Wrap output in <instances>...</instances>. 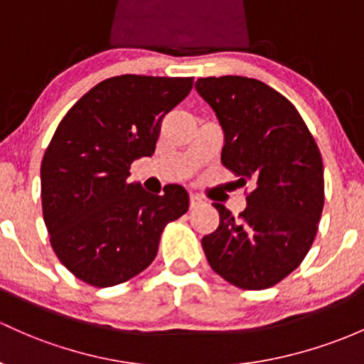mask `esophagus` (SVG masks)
I'll return each mask as SVG.
<instances>
[{"instance_id": "34e87169", "label": "esophagus", "mask_w": 364, "mask_h": 364, "mask_svg": "<svg viewBox=\"0 0 364 364\" xmlns=\"http://www.w3.org/2000/svg\"><path fill=\"white\" fill-rule=\"evenodd\" d=\"M203 199L198 196V194H191L189 196V205H191V208H198V206H201L203 205Z\"/></svg>"}]
</instances>
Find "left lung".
<instances>
[{
    "label": "left lung",
    "instance_id": "obj_1",
    "mask_svg": "<svg viewBox=\"0 0 364 364\" xmlns=\"http://www.w3.org/2000/svg\"><path fill=\"white\" fill-rule=\"evenodd\" d=\"M222 132V165L250 182L246 208L220 215L201 240L210 267L243 290H265L295 271L311 250L324 203L323 159L290 100L253 77H199L194 85Z\"/></svg>",
    "mask_w": 364,
    "mask_h": 364
}]
</instances>
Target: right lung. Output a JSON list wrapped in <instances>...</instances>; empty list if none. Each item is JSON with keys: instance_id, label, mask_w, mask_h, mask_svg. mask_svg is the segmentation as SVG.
<instances>
[{"instance_id": "add662e5", "label": "right lung", "mask_w": 364, "mask_h": 364, "mask_svg": "<svg viewBox=\"0 0 364 364\" xmlns=\"http://www.w3.org/2000/svg\"><path fill=\"white\" fill-rule=\"evenodd\" d=\"M193 77L123 74L85 93L60 121L41 163L43 218L58 260L97 288L140 274L168 222L189 210L182 186L151 194L130 183L135 159L152 156L159 124Z\"/></svg>"}]
</instances>
